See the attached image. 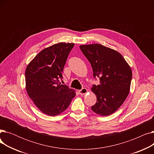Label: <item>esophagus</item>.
I'll list each match as a JSON object with an SVG mask.
<instances>
[{
	"label": "esophagus",
	"instance_id": "1",
	"mask_svg": "<svg viewBox=\"0 0 154 154\" xmlns=\"http://www.w3.org/2000/svg\"><path fill=\"white\" fill-rule=\"evenodd\" d=\"M87 92V89L86 88H82L81 90H80L79 91V94H80V95H84V94H86Z\"/></svg>",
	"mask_w": 154,
	"mask_h": 154
}]
</instances>
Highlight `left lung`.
<instances>
[{"mask_svg": "<svg viewBox=\"0 0 154 154\" xmlns=\"http://www.w3.org/2000/svg\"><path fill=\"white\" fill-rule=\"evenodd\" d=\"M80 48L91 64L94 79L100 80L99 85L92 87L97 102L91 109L100 116H109L122 106L128 95L131 69L123 56L112 48L97 44L82 45Z\"/></svg>", "mask_w": 154, "mask_h": 154, "instance_id": "obj_1", "label": "left lung"}]
</instances>
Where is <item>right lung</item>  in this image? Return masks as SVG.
<instances>
[{
    "mask_svg": "<svg viewBox=\"0 0 154 154\" xmlns=\"http://www.w3.org/2000/svg\"><path fill=\"white\" fill-rule=\"evenodd\" d=\"M74 44L59 43L39 52L28 65L25 73L29 97L44 114L55 116L69 106L75 91L60 83L69 54Z\"/></svg>",
    "mask_w": 154,
    "mask_h": 154,
    "instance_id": "right-lung-1",
    "label": "right lung"
}]
</instances>
